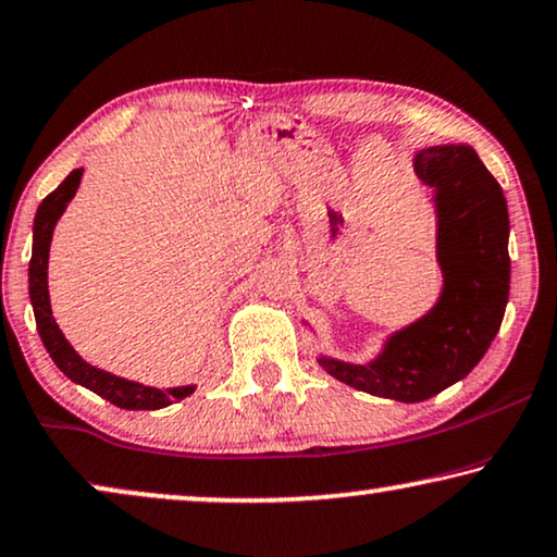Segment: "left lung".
I'll list each match as a JSON object with an SVG mask.
<instances>
[{"label": "left lung", "mask_w": 557, "mask_h": 557, "mask_svg": "<svg viewBox=\"0 0 557 557\" xmlns=\"http://www.w3.org/2000/svg\"><path fill=\"white\" fill-rule=\"evenodd\" d=\"M413 171L434 189L442 295L424 318L391 335L371 363L318 358L333 379L404 404L426 401L480 363L510 295L507 201L474 148H424Z\"/></svg>", "instance_id": "obj_1"}]
</instances>
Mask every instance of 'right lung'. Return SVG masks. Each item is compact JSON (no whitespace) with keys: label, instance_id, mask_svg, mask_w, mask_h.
Returning a JSON list of instances; mask_svg holds the SVG:
<instances>
[{"label":"right lung","instance_id":"add662e5","mask_svg":"<svg viewBox=\"0 0 557 557\" xmlns=\"http://www.w3.org/2000/svg\"><path fill=\"white\" fill-rule=\"evenodd\" d=\"M81 178H83V169L70 171L65 182H62L52 194H47L35 214L33 260H29V300H33L37 333H40L47 354H50V358L54 360V366H58L70 381L90 388L92 394L103 396L106 401L115 404L119 409H131V411L163 409V406L182 401V398L194 394V386L153 388L136 381H125L121 375H113L108 371H100V368L85 363V360L75 354V348L65 341V335H62V331L52 318L50 293H47V257H50L54 224H58L62 211H65L67 201L75 197L77 186H81Z\"/></svg>","mask_w":557,"mask_h":557}]
</instances>
